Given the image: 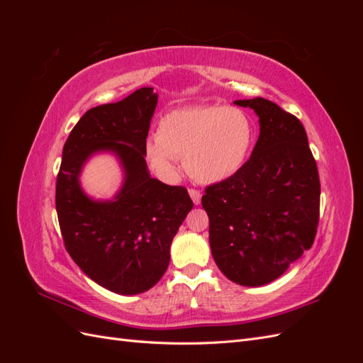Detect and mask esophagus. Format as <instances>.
Returning <instances> with one entry per match:
<instances>
[{
  "mask_svg": "<svg viewBox=\"0 0 363 363\" xmlns=\"http://www.w3.org/2000/svg\"><path fill=\"white\" fill-rule=\"evenodd\" d=\"M189 195H191L194 204H200V201H201V192L199 189L189 188Z\"/></svg>",
  "mask_w": 363,
  "mask_h": 363,
  "instance_id": "34e87169",
  "label": "esophagus"
}]
</instances>
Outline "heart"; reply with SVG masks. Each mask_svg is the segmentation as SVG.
<instances>
[{
  "label": "heart",
  "mask_w": 363,
  "mask_h": 363,
  "mask_svg": "<svg viewBox=\"0 0 363 363\" xmlns=\"http://www.w3.org/2000/svg\"><path fill=\"white\" fill-rule=\"evenodd\" d=\"M255 123L233 106H191L175 108L159 121V133L150 135L144 156L159 177L172 180L177 160L195 180L218 183L235 175L255 144Z\"/></svg>",
  "instance_id": "1"
}]
</instances>
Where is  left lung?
<instances>
[{
    "instance_id": "obj_1",
    "label": "left lung",
    "mask_w": 363,
    "mask_h": 363,
    "mask_svg": "<svg viewBox=\"0 0 363 363\" xmlns=\"http://www.w3.org/2000/svg\"><path fill=\"white\" fill-rule=\"evenodd\" d=\"M235 104L257 113L260 135L244 167L208 184L201 204L218 268L242 286H262L313 245L321 184L298 118L260 96Z\"/></svg>"
}]
</instances>
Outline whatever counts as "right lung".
Segmentation results:
<instances>
[{"label": "right lung", "mask_w": 363, "mask_h": 363, "mask_svg": "<svg viewBox=\"0 0 363 363\" xmlns=\"http://www.w3.org/2000/svg\"><path fill=\"white\" fill-rule=\"evenodd\" d=\"M157 94L140 87L123 101L87 111L65 142L56 183V211L72 260L100 286L123 295L145 292L169 265V247L194 203L184 186L151 179L144 145ZM116 152L126 182L115 202L96 203L78 186L92 152Z\"/></svg>", "instance_id": "1"}]
</instances>
